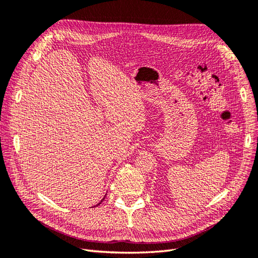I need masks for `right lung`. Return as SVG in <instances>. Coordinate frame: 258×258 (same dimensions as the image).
<instances>
[{
    "mask_svg": "<svg viewBox=\"0 0 258 258\" xmlns=\"http://www.w3.org/2000/svg\"><path fill=\"white\" fill-rule=\"evenodd\" d=\"M105 196H106V195H105ZM103 199H104V198H103ZM103 199H102V200H103ZM102 200H101V201H100V202H99V204H98V205H97V206H99V205H100V204H101V202H102Z\"/></svg>",
    "mask_w": 258,
    "mask_h": 258,
    "instance_id": "obj_1",
    "label": "right lung"
}]
</instances>
